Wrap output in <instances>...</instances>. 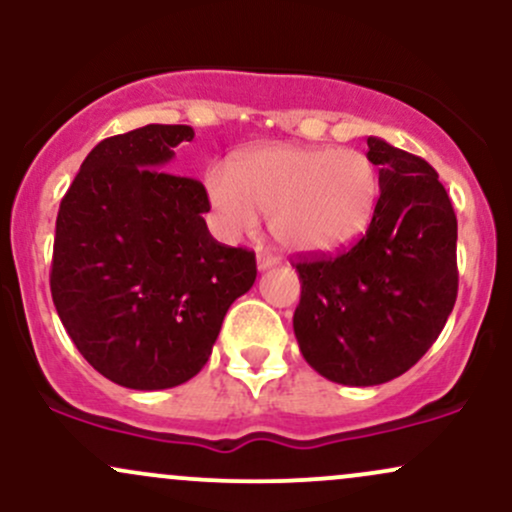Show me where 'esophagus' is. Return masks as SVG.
<instances>
[{
    "label": "esophagus",
    "mask_w": 512,
    "mask_h": 512,
    "mask_svg": "<svg viewBox=\"0 0 512 512\" xmlns=\"http://www.w3.org/2000/svg\"><path fill=\"white\" fill-rule=\"evenodd\" d=\"M274 264H276V257L269 255V252H260V255H257V269H260V272L274 267Z\"/></svg>",
    "instance_id": "34e87169"
}]
</instances>
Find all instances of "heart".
Masks as SVG:
<instances>
[{"label": "heart", "mask_w": 512, "mask_h": 512, "mask_svg": "<svg viewBox=\"0 0 512 512\" xmlns=\"http://www.w3.org/2000/svg\"><path fill=\"white\" fill-rule=\"evenodd\" d=\"M204 192L226 236L252 233L267 214L269 233L296 255H332L366 233L380 197L378 170L356 149L274 144L214 166Z\"/></svg>", "instance_id": "heart-1"}]
</instances>
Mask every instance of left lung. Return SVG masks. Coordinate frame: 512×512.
<instances>
[{
	"label": "left lung",
	"instance_id": "left-lung-1",
	"mask_svg": "<svg viewBox=\"0 0 512 512\" xmlns=\"http://www.w3.org/2000/svg\"><path fill=\"white\" fill-rule=\"evenodd\" d=\"M380 197L370 226L337 257L296 262L293 332L305 361L339 385H380L443 332L457 298V219L424 158L368 137Z\"/></svg>",
	"mask_w": 512,
	"mask_h": 512
}]
</instances>
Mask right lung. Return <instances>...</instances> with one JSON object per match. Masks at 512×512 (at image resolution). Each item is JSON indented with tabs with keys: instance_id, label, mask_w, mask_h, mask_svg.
I'll return each mask as SVG.
<instances>
[{
	"instance_id": "right-lung-1",
	"label": "right lung",
	"mask_w": 512,
	"mask_h": 512,
	"mask_svg": "<svg viewBox=\"0 0 512 512\" xmlns=\"http://www.w3.org/2000/svg\"><path fill=\"white\" fill-rule=\"evenodd\" d=\"M192 137L187 125H146L103 139L57 214V315L81 356L129 390L195 378L257 276L255 252L211 238L202 182L166 173Z\"/></svg>"
}]
</instances>
